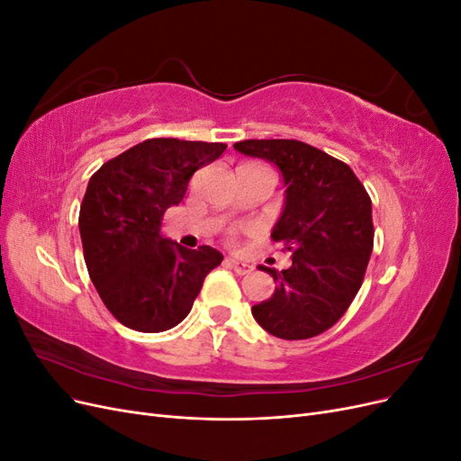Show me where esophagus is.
I'll list each match as a JSON object with an SVG mask.
<instances>
[{"label": "esophagus", "instance_id": "obj_1", "mask_svg": "<svg viewBox=\"0 0 461 461\" xmlns=\"http://www.w3.org/2000/svg\"><path fill=\"white\" fill-rule=\"evenodd\" d=\"M225 263H227V267H230L234 273H239V275H248V273H252V271H254V265H249L248 261H240V259H234V258H227V259H225Z\"/></svg>", "mask_w": 461, "mask_h": 461}]
</instances>
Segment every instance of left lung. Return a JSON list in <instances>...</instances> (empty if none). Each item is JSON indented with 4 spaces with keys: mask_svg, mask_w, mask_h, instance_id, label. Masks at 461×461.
<instances>
[{
    "mask_svg": "<svg viewBox=\"0 0 461 461\" xmlns=\"http://www.w3.org/2000/svg\"><path fill=\"white\" fill-rule=\"evenodd\" d=\"M234 149L273 163L285 205L271 239L292 254L273 296L252 315L273 337L303 340L330 329L364 281L373 249L371 198L346 163L298 140H244Z\"/></svg>",
    "mask_w": 461,
    "mask_h": 461,
    "instance_id": "obj_1",
    "label": "left lung"
}]
</instances>
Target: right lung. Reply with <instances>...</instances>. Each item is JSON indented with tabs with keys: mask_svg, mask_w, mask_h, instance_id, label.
Instances as JSON below:
<instances>
[{
	"mask_svg": "<svg viewBox=\"0 0 461 461\" xmlns=\"http://www.w3.org/2000/svg\"><path fill=\"white\" fill-rule=\"evenodd\" d=\"M225 144L151 138L109 159L90 178L78 229L92 283L105 308L132 330L176 327L222 261L212 246L167 239L161 221L183 202L192 175Z\"/></svg>",
	"mask_w": 461,
	"mask_h": 461,
	"instance_id": "1",
	"label": "right lung"
}]
</instances>
